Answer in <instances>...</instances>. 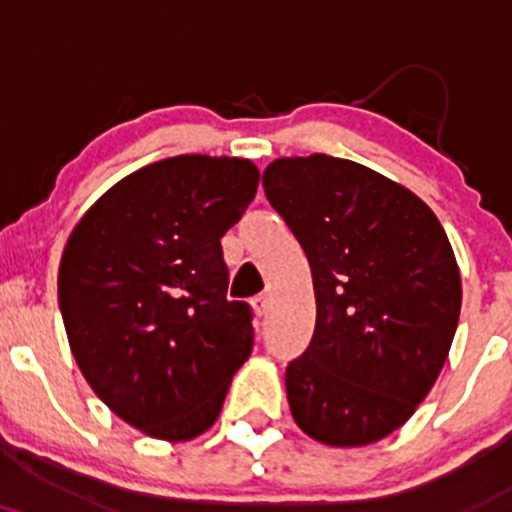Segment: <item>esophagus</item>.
Returning a JSON list of instances; mask_svg holds the SVG:
<instances>
[{"instance_id":"1","label":"esophagus","mask_w":512,"mask_h":512,"mask_svg":"<svg viewBox=\"0 0 512 512\" xmlns=\"http://www.w3.org/2000/svg\"><path fill=\"white\" fill-rule=\"evenodd\" d=\"M252 308L257 315H264L269 310V293H260V296L252 298Z\"/></svg>"}]
</instances>
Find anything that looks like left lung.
Here are the masks:
<instances>
[{
  "label": "left lung",
  "instance_id": "left-lung-1",
  "mask_svg": "<svg viewBox=\"0 0 512 512\" xmlns=\"http://www.w3.org/2000/svg\"><path fill=\"white\" fill-rule=\"evenodd\" d=\"M262 185L317 301L313 342L286 368L293 419L337 448L390 436L436 383L460 320L443 226L414 192L346 158H279Z\"/></svg>",
  "mask_w": 512,
  "mask_h": 512
}]
</instances>
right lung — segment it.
I'll list each match as a JSON object with an SVG mask.
<instances>
[{"label": "right lung", "mask_w": 512, "mask_h": 512, "mask_svg": "<svg viewBox=\"0 0 512 512\" xmlns=\"http://www.w3.org/2000/svg\"><path fill=\"white\" fill-rule=\"evenodd\" d=\"M257 182L243 158H166L110 187L69 236L57 293L72 354L149 436L207 431L250 356L252 308L226 298L221 238Z\"/></svg>", "instance_id": "1"}]
</instances>
